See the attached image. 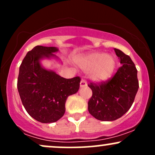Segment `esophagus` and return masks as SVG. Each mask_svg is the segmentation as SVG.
<instances>
[{
    "label": "esophagus",
    "mask_w": 155,
    "mask_h": 155,
    "mask_svg": "<svg viewBox=\"0 0 155 155\" xmlns=\"http://www.w3.org/2000/svg\"><path fill=\"white\" fill-rule=\"evenodd\" d=\"M87 86V84L86 81L84 79L81 80V82H80V87H84Z\"/></svg>",
    "instance_id": "1"
}]
</instances>
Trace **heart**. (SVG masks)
<instances>
[{
  "label": "heart",
  "instance_id": "1",
  "mask_svg": "<svg viewBox=\"0 0 155 155\" xmlns=\"http://www.w3.org/2000/svg\"><path fill=\"white\" fill-rule=\"evenodd\" d=\"M76 63L82 70L90 71V78L97 82L109 79L116 68V60L112 55L99 52L78 59Z\"/></svg>",
  "mask_w": 155,
  "mask_h": 155
}]
</instances>
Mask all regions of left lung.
Listing matches in <instances>:
<instances>
[{"label": "left lung", "instance_id": "obj_1", "mask_svg": "<svg viewBox=\"0 0 155 155\" xmlns=\"http://www.w3.org/2000/svg\"><path fill=\"white\" fill-rule=\"evenodd\" d=\"M122 66L106 82L90 83L92 91L88 101V111L101 121H114L123 116L130 108L138 92L137 69L128 55L114 49Z\"/></svg>", "mask_w": 155, "mask_h": 155}]
</instances>
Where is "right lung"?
Returning <instances> with one entry per match:
<instances>
[{
  "instance_id": "1",
  "label": "right lung",
  "mask_w": 155,
  "mask_h": 155,
  "mask_svg": "<svg viewBox=\"0 0 155 155\" xmlns=\"http://www.w3.org/2000/svg\"><path fill=\"white\" fill-rule=\"evenodd\" d=\"M54 47L36 46L23 59L17 80V89L25 108L31 117L42 123L57 122L65 111L69 95L76 93L81 79H65L41 64V60L55 58Z\"/></svg>"
}]
</instances>
